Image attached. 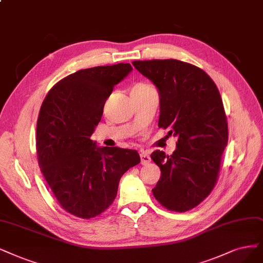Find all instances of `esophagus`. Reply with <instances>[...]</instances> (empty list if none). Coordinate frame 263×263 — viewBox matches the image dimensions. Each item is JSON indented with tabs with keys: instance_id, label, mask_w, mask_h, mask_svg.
I'll return each mask as SVG.
<instances>
[{
	"instance_id": "obj_1",
	"label": "esophagus",
	"mask_w": 263,
	"mask_h": 263,
	"mask_svg": "<svg viewBox=\"0 0 263 263\" xmlns=\"http://www.w3.org/2000/svg\"><path fill=\"white\" fill-rule=\"evenodd\" d=\"M140 156H141V162H142V164H146V163H148V162L151 161V157L148 156V154H147L146 152L141 153Z\"/></svg>"
}]
</instances>
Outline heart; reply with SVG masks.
Masks as SVG:
<instances>
[{"label":"heart","mask_w":263,"mask_h":263,"mask_svg":"<svg viewBox=\"0 0 263 263\" xmlns=\"http://www.w3.org/2000/svg\"><path fill=\"white\" fill-rule=\"evenodd\" d=\"M139 85H140V86H141V85H144V84H139ZM139 85H137V86H139Z\"/></svg>","instance_id":"b5f03b06"}]
</instances>
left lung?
I'll use <instances>...</instances> for the list:
<instances>
[{"label":"left lung","instance_id":"left-lung-1","mask_svg":"<svg viewBox=\"0 0 263 263\" xmlns=\"http://www.w3.org/2000/svg\"><path fill=\"white\" fill-rule=\"evenodd\" d=\"M133 66L157 86L158 126L177 135L172 155L151 157L161 176L153 195L168 210L198 206L216 186L229 140L228 120L216 83L200 68L178 60L134 61Z\"/></svg>","mask_w":263,"mask_h":263}]
</instances>
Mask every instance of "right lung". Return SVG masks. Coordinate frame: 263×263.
<instances>
[{
    "label": "right lung",
    "instance_id": "add662e5",
    "mask_svg": "<svg viewBox=\"0 0 263 263\" xmlns=\"http://www.w3.org/2000/svg\"><path fill=\"white\" fill-rule=\"evenodd\" d=\"M130 64L97 66L65 77L48 91L36 122L40 170L60 206L92 219L114 202L123 173L140 163L137 151L97 147L91 140L114 87Z\"/></svg>",
    "mask_w": 263,
    "mask_h": 263
}]
</instances>
